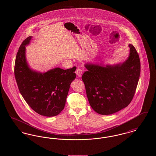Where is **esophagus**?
Here are the masks:
<instances>
[{
  "label": "esophagus",
  "instance_id": "1",
  "mask_svg": "<svg viewBox=\"0 0 156 156\" xmlns=\"http://www.w3.org/2000/svg\"><path fill=\"white\" fill-rule=\"evenodd\" d=\"M76 74L78 77H81L82 74V70L80 68H78L76 71Z\"/></svg>",
  "mask_w": 156,
  "mask_h": 156
}]
</instances>
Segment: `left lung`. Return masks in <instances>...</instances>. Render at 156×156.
Here are the masks:
<instances>
[{
  "mask_svg": "<svg viewBox=\"0 0 156 156\" xmlns=\"http://www.w3.org/2000/svg\"><path fill=\"white\" fill-rule=\"evenodd\" d=\"M125 61L115 64L87 62L82 76L92 108L100 115L113 114L127 107L134 97L140 74V61L129 44Z\"/></svg>",
  "mask_w": 156,
  "mask_h": 156,
  "instance_id": "1",
  "label": "left lung"
}]
</instances>
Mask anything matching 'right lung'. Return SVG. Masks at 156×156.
Instances as JSON below:
<instances>
[{"instance_id":"obj_1","label":"right lung","mask_w":156,"mask_h":156,"mask_svg":"<svg viewBox=\"0 0 156 156\" xmlns=\"http://www.w3.org/2000/svg\"><path fill=\"white\" fill-rule=\"evenodd\" d=\"M32 36L19 47L15 61V75L19 91L31 108L40 115H58L65 106L70 85L76 78V67H59L41 73L32 69L27 61L26 47Z\"/></svg>"}]
</instances>
